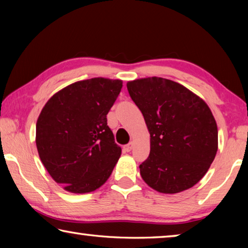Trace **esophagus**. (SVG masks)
<instances>
[{"label": "esophagus", "instance_id": "34e87169", "mask_svg": "<svg viewBox=\"0 0 248 248\" xmlns=\"http://www.w3.org/2000/svg\"><path fill=\"white\" fill-rule=\"evenodd\" d=\"M132 148H133V143L132 142H130V143L124 145V152H130V151L132 150Z\"/></svg>", "mask_w": 248, "mask_h": 248}]
</instances>
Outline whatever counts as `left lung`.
<instances>
[{"label":"left lung","mask_w":248,"mask_h":248,"mask_svg":"<svg viewBox=\"0 0 248 248\" xmlns=\"http://www.w3.org/2000/svg\"><path fill=\"white\" fill-rule=\"evenodd\" d=\"M131 99L150 132V155L140 164L144 182L163 194L191 188L207 173L217 151V127L202 99L163 78L128 82Z\"/></svg>","instance_id":"1"}]
</instances>
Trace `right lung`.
I'll return each instance as SVG.
<instances>
[{"mask_svg":"<svg viewBox=\"0 0 248 248\" xmlns=\"http://www.w3.org/2000/svg\"><path fill=\"white\" fill-rule=\"evenodd\" d=\"M120 79L94 78L71 84L50 98L36 124L39 157L66 191H94L111 175L121 154L107 114Z\"/></svg>","mask_w":248,"mask_h":248,"instance_id":"add662e5","label":"right lung"}]
</instances>
